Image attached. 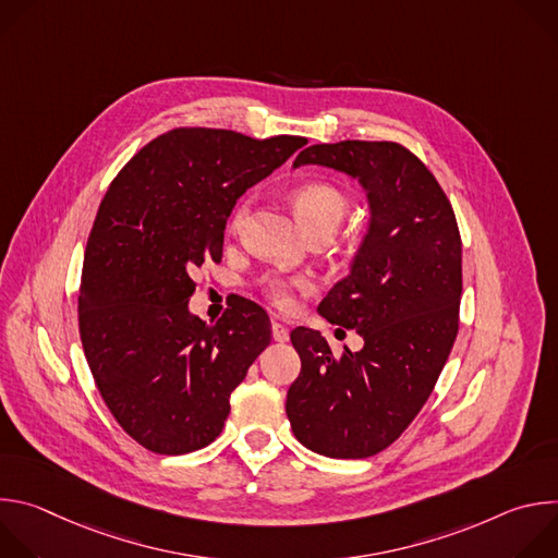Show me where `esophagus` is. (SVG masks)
<instances>
[{
    "label": "esophagus",
    "instance_id": "esophagus-1",
    "mask_svg": "<svg viewBox=\"0 0 558 558\" xmlns=\"http://www.w3.org/2000/svg\"><path fill=\"white\" fill-rule=\"evenodd\" d=\"M271 336H274V340L276 342H287L289 340V331H287V327L284 325H280V323H271Z\"/></svg>",
    "mask_w": 558,
    "mask_h": 558
}]
</instances>
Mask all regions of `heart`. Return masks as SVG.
<instances>
[{
  "label": "heart",
  "instance_id": "b5f03b06",
  "mask_svg": "<svg viewBox=\"0 0 558 558\" xmlns=\"http://www.w3.org/2000/svg\"><path fill=\"white\" fill-rule=\"evenodd\" d=\"M293 207H295V214H298L302 227L308 233H329L331 235L342 225V220L347 216L349 198L338 185H333L329 181H308L295 190ZM245 216H247V205L238 207V211L233 214V220H231L233 231L241 229V225L245 222ZM304 284H306L304 280L287 282L280 278H265L267 295L282 308H289L293 304V289L304 287Z\"/></svg>",
  "mask_w": 558,
  "mask_h": 558
}]
</instances>
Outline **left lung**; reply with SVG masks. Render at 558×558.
Here are the masks:
<instances>
[{
  "instance_id": "obj_1",
  "label": "left lung",
  "mask_w": 558,
  "mask_h": 558,
  "mask_svg": "<svg viewBox=\"0 0 558 558\" xmlns=\"http://www.w3.org/2000/svg\"><path fill=\"white\" fill-rule=\"evenodd\" d=\"M325 166L355 179L368 198L364 241L317 306L364 347L333 355L320 331L298 327L302 368L287 392L295 439L333 459L388 448L417 417L459 329L461 238L450 201L420 158L392 141L311 145L293 168Z\"/></svg>"
}]
</instances>
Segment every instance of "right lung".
Wrapping results in <instances>:
<instances>
[{"mask_svg":"<svg viewBox=\"0 0 558 558\" xmlns=\"http://www.w3.org/2000/svg\"><path fill=\"white\" fill-rule=\"evenodd\" d=\"M306 143L177 128L110 183L84 256L78 333L119 426L158 454L211 444L231 390L271 342L269 315L241 298L216 325L190 313L192 274L222 258L227 218Z\"/></svg>","mask_w":558,"mask_h":558,"instance_id":"right-lung-1","label":"right lung"}]
</instances>
